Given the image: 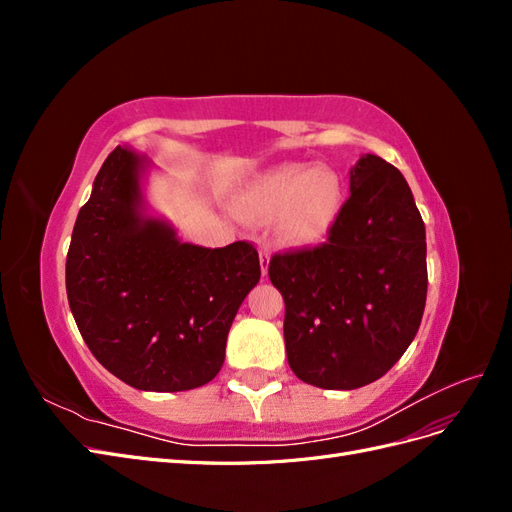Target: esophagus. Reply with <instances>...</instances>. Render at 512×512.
<instances>
[{"label":"esophagus","mask_w":512,"mask_h":512,"mask_svg":"<svg viewBox=\"0 0 512 512\" xmlns=\"http://www.w3.org/2000/svg\"><path fill=\"white\" fill-rule=\"evenodd\" d=\"M258 254H260V269H262V275H267L269 258H271V247H269V245H260V247H258Z\"/></svg>","instance_id":"1"}]
</instances>
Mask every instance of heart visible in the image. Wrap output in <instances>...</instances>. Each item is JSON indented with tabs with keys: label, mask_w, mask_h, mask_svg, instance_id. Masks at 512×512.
Segmentation results:
<instances>
[{
	"label": "heart",
	"mask_w": 512,
	"mask_h": 512,
	"mask_svg": "<svg viewBox=\"0 0 512 512\" xmlns=\"http://www.w3.org/2000/svg\"><path fill=\"white\" fill-rule=\"evenodd\" d=\"M344 205V183L333 168L290 162L256 177L239 196V213L250 224L280 218V235L292 245L320 241Z\"/></svg>",
	"instance_id": "b5f03b06"
}]
</instances>
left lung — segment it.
Masks as SVG:
<instances>
[{"label":"left lung","mask_w":512,"mask_h":512,"mask_svg":"<svg viewBox=\"0 0 512 512\" xmlns=\"http://www.w3.org/2000/svg\"><path fill=\"white\" fill-rule=\"evenodd\" d=\"M425 256V224L404 175L378 156H361L327 241L269 260L297 378L342 391L382 378L421 327Z\"/></svg>","instance_id":"obj_1"}]
</instances>
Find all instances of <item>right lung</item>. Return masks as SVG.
<instances>
[{
  "label": "right lung",
  "mask_w": 512,
  "mask_h": 512,
  "mask_svg": "<svg viewBox=\"0 0 512 512\" xmlns=\"http://www.w3.org/2000/svg\"><path fill=\"white\" fill-rule=\"evenodd\" d=\"M138 168V156L121 147L104 160L72 230L68 303L87 348L113 376L141 391H190L222 369L260 260L250 241L207 250L145 220Z\"/></svg>",
  "instance_id": "obj_1"
}]
</instances>
